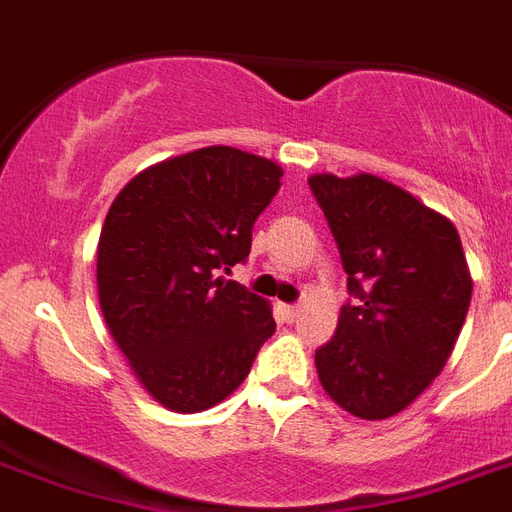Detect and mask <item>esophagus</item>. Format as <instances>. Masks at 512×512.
I'll return each instance as SVG.
<instances>
[{"instance_id":"34e87169","label":"esophagus","mask_w":512,"mask_h":512,"mask_svg":"<svg viewBox=\"0 0 512 512\" xmlns=\"http://www.w3.org/2000/svg\"><path fill=\"white\" fill-rule=\"evenodd\" d=\"M284 313H287L289 321H297L303 313V305H284Z\"/></svg>"}]
</instances>
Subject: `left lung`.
<instances>
[{
	"mask_svg": "<svg viewBox=\"0 0 512 512\" xmlns=\"http://www.w3.org/2000/svg\"><path fill=\"white\" fill-rule=\"evenodd\" d=\"M335 233L348 292L316 350L327 396L361 420L404 412L452 356L473 279L460 233L417 196L369 172L308 177Z\"/></svg>",
	"mask_w": 512,
	"mask_h": 512,
	"instance_id": "left-lung-1",
	"label": "left lung"
}]
</instances>
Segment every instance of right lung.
<instances>
[{"mask_svg": "<svg viewBox=\"0 0 512 512\" xmlns=\"http://www.w3.org/2000/svg\"><path fill=\"white\" fill-rule=\"evenodd\" d=\"M281 175L265 156L209 146L146 167L108 209L100 311L140 385L170 412L231 396L276 332L271 303L220 273L249 257Z\"/></svg>", "mask_w": 512, "mask_h": 512, "instance_id": "obj_1", "label": "right lung"}]
</instances>
